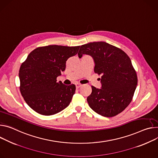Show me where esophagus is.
<instances>
[{
  "mask_svg": "<svg viewBox=\"0 0 158 158\" xmlns=\"http://www.w3.org/2000/svg\"><path fill=\"white\" fill-rule=\"evenodd\" d=\"M76 88L78 89V88H79L80 87L82 86V84H76Z\"/></svg>",
  "mask_w": 158,
  "mask_h": 158,
  "instance_id": "esophagus-1",
  "label": "esophagus"
}]
</instances>
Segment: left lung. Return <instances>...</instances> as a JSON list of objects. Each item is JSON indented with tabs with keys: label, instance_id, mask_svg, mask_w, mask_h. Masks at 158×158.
<instances>
[{
	"label": "left lung",
	"instance_id": "8db88e82",
	"mask_svg": "<svg viewBox=\"0 0 158 158\" xmlns=\"http://www.w3.org/2000/svg\"><path fill=\"white\" fill-rule=\"evenodd\" d=\"M83 54L93 57L94 73L102 76V88L92 85V93L87 98L90 108L103 117L117 115L131 102L137 84L131 59L120 48L104 41L81 45L79 58Z\"/></svg>",
	"mask_w": 158,
	"mask_h": 158
}]
</instances>
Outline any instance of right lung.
I'll use <instances>...</instances> for the list:
<instances>
[{"label":"right lung","instance_id":"right-lung-1","mask_svg":"<svg viewBox=\"0 0 158 158\" xmlns=\"http://www.w3.org/2000/svg\"><path fill=\"white\" fill-rule=\"evenodd\" d=\"M80 46L48 45L38 47L28 55L19 72L20 91L26 103L43 115H52L67 108L76 85L57 82L67 59L76 55Z\"/></svg>","mask_w":158,"mask_h":158}]
</instances>
